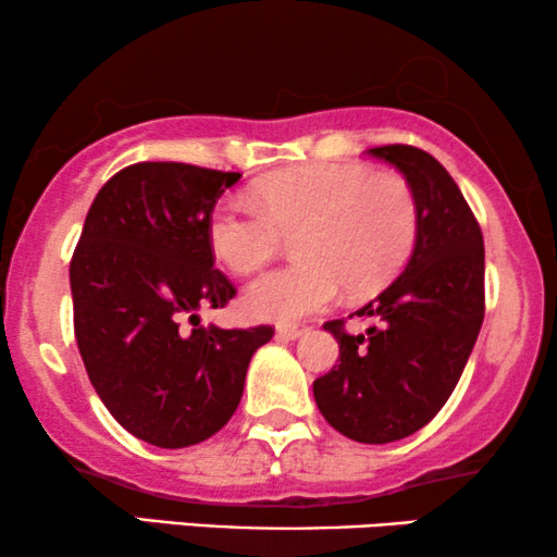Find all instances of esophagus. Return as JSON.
I'll list each match as a JSON object with an SVG mask.
<instances>
[{"mask_svg": "<svg viewBox=\"0 0 557 557\" xmlns=\"http://www.w3.org/2000/svg\"><path fill=\"white\" fill-rule=\"evenodd\" d=\"M307 332H309L307 324H281L278 330H276V334H278L281 339H299Z\"/></svg>", "mask_w": 557, "mask_h": 557, "instance_id": "esophagus-1", "label": "esophagus"}]
</instances>
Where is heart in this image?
I'll return each mask as SVG.
<instances>
[{
    "mask_svg": "<svg viewBox=\"0 0 557 557\" xmlns=\"http://www.w3.org/2000/svg\"><path fill=\"white\" fill-rule=\"evenodd\" d=\"M256 199L225 197L210 215L215 258L235 273L261 269L296 235L299 261L263 273L246 311L269 322L311 317L347 292L391 284L413 253L421 212L413 187L368 164L322 162L284 170L256 185Z\"/></svg>",
    "mask_w": 557,
    "mask_h": 557,
    "instance_id": "b5f03b06",
    "label": "heart"
}]
</instances>
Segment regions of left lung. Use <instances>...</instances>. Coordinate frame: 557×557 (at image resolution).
<instances>
[{"mask_svg": "<svg viewBox=\"0 0 557 557\" xmlns=\"http://www.w3.org/2000/svg\"><path fill=\"white\" fill-rule=\"evenodd\" d=\"M368 154L413 187L421 227L406 271L355 311L375 326L349 334L345 319L324 324L339 342V364L314 380V400L342 436L391 444L423 429L467 368L484 322V238L459 185L429 151L387 144Z\"/></svg>", "mask_w": 557, "mask_h": 557, "instance_id": "1", "label": "left lung"}]
</instances>
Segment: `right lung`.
<instances>
[{"instance_id":"right-lung-1","label":"right lung","mask_w":557,"mask_h":557,"mask_svg":"<svg viewBox=\"0 0 557 557\" xmlns=\"http://www.w3.org/2000/svg\"><path fill=\"white\" fill-rule=\"evenodd\" d=\"M240 180L182 162L113 174L90 205L71 261L78 349L109 413L136 438L185 448L238 408L248 362L273 326H202L235 286L215 269L208 225Z\"/></svg>"}]
</instances>
